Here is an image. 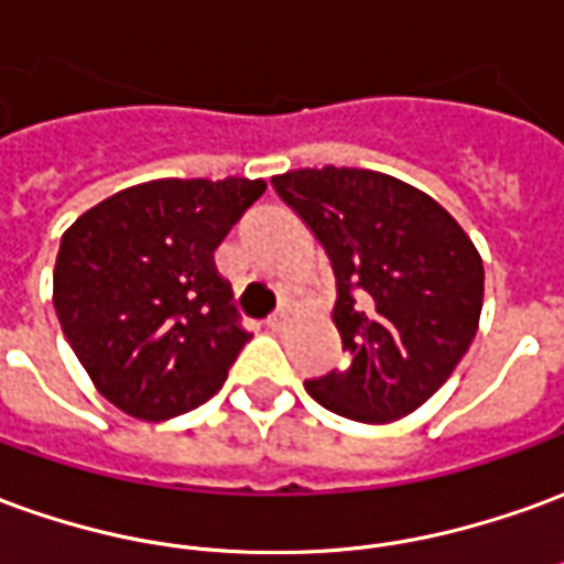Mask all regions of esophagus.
<instances>
[{
    "instance_id": "1",
    "label": "esophagus",
    "mask_w": 564,
    "mask_h": 564,
    "mask_svg": "<svg viewBox=\"0 0 564 564\" xmlns=\"http://www.w3.org/2000/svg\"><path fill=\"white\" fill-rule=\"evenodd\" d=\"M265 323H269V329H274V333H281L283 326L290 323V314H286V311H274V314H271V317Z\"/></svg>"
}]
</instances>
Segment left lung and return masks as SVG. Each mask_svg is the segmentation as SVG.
<instances>
[{"mask_svg":"<svg viewBox=\"0 0 564 564\" xmlns=\"http://www.w3.org/2000/svg\"><path fill=\"white\" fill-rule=\"evenodd\" d=\"M271 186L333 262V308L348 366L305 381L329 412L405 419L446 384L482 311V259L431 195L364 167H302Z\"/></svg>","mask_w":564,"mask_h":564,"instance_id":"left-lung-1","label":"left lung"}]
</instances>
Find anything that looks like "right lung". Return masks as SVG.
Instances as JSON below:
<instances>
[{
  "instance_id": "1",
  "label": "right lung",
  "mask_w": 564,
  "mask_h": 564,
  "mask_svg": "<svg viewBox=\"0 0 564 564\" xmlns=\"http://www.w3.org/2000/svg\"><path fill=\"white\" fill-rule=\"evenodd\" d=\"M265 180H152L63 231L54 308L106 400L140 421L207 403L250 341L214 265Z\"/></svg>"
}]
</instances>
